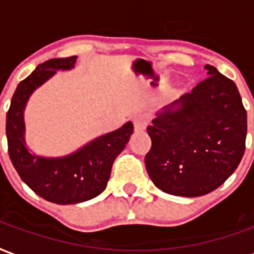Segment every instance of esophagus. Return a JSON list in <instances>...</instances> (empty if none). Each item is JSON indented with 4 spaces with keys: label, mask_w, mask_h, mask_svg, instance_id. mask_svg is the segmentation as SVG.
<instances>
[{
    "label": "esophagus",
    "mask_w": 254,
    "mask_h": 254,
    "mask_svg": "<svg viewBox=\"0 0 254 254\" xmlns=\"http://www.w3.org/2000/svg\"><path fill=\"white\" fill-rule=\"evenodd\" d=\"M146 124H148V121H146L145 116H142V114H138V116L133 118V125H134V130L137 133L144 132L146 127Z\"/></svg>",
    "instance_id": "esophagus-1"
}]
</instances>
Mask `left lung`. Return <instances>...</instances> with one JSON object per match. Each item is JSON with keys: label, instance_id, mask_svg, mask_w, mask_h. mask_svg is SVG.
<instances>
[{"label": "left lung", "instance_id": "1", "mask_svg": "<svg viewBox=\"0 0 254 254\" xmlns=\"http://www.w3.org/2000/svg\"><path fill=\"white\" fill-rule=\"evenodd\" d=\"M207 78L157 113L145 167L157 189L178 196L211 192L245 152L247 110L236 83L210 64Z\"/></svg>", "mask_w": 254, "mask_h": 254}]
</instances>
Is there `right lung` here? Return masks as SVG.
I'll use <instances>...</instances> for the list:
<instances>
[{"mask_svg":"<svg viewBox=\"0 0 254 254\" xmlns=\"http://www.w3.org/2000/svg\"><path fill=\"white\" fill-rule=\"evenodd\" d=\"M76 56L51 59L39 64L21 80L6 114L7 151L22 182L39 196L56 204H75L98 196L108 186L112 165L133 133L127 121L117 130L94 138L78 151L62 157H46L31 152L25 141L24 110L33 91L62 69L75 67Z\"/></svg>","mask_w":254,"mask_h":254,"instance_id":"obj_1","label":"right lung"}]
</instances>
